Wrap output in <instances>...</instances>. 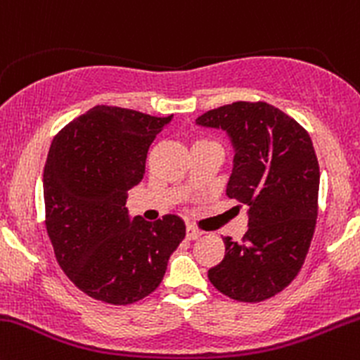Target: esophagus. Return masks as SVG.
<instances>
[{"mask_svg": "<svg viewBox=\"0 0 360 360\" xmlns=\"http://www.w3.org/2000/svg\"><path fill=\"white\" fill-rule=\"evenodd\" d=\"M202 236V232L199 229H195L194 225H187V239L188 240H195Z\"/></svg>", "mask_w": 360, "mask_h": 360, "instance_id": "1", "label": "esophagus"}]
</instances>
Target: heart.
<instances>
[{"instance_id":"1","label":"heart","mask_w":360,"mask_h":360,"mask_svg":"<svg viewBox=\"0 0 360 360\" xmlns=\"http://www.w3.org/2000/svg\"><path fill=\"white\" fill-rule=\"evenodd\" d=\"M199 143H210V140H205V139H201V140H195V143H194V146H199Z\"/></svg>"}]
</instances>
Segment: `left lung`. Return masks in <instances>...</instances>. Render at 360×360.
<instances>
[{
  "instance_id": "left-lung-1",
  "label": "left lung",
  "mask_w": 360,
  "mask_h": 360,
  "mask_svg": "<svg viewBox=\"0 0 360 360\" xmlns=\"http://www.w3.org/2000/svg\"><path fill=\"white\" fill-rule=\"evenodd\" d=\"M234 146L227 195L248 206V232L224 237L225 257L207 279L229 298L257 303L298 276L317 221L319 162L307 129L266 102H234L195 120Z\"/></svg>"
}]
</instances>
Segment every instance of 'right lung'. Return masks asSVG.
I'll return each mask as SVG.
<instances>
[{
  "instance_id": "obj_1",
  "label": "right lung",
  "mask_w": 360,
  "mask_h": 360,
  "mask_svg": "<svg viewBox=\"0 0 360 360\" xmlns=\"http://www.w3.org/2000/svg\"><path fill=\"white\" fill-rule=\"evenodd\" d=\"M172 121L97 105L57 133L43 173L44 225L74 286L110 305H129L161 284L185 237L176 214L129 220L128 191L140 184L155 135Z\"/></svg>"
}]
</instances>
